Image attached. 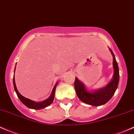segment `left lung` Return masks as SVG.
Listing matches in <instances>:
<instances>
[{
    "instance_id": "obj_1",
    "label": "left lung",
    "mask_w": 134,
    "mask_h": 134,
    "mask_svg": "<svg viewBox=\"0 0 134 134\" xmlns=\"http://www.w3.org/2000/svg\"><path fill=\"white\" fill-rule=\"evenodd\" d=\"M113 57V69L114 74L111 81L104 87L101 88L88 90L85 86L81 81L76 77L74 81V88L76 90V94L81 101L93 105V106H99L107 103L112 98L118 88L119 80H120V74H119V68L118 63L116 60L115 56L109 48Z\"/></svg>"
}]
</instances>
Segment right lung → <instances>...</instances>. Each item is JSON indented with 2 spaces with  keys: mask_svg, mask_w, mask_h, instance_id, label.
Masks as SVG:
<instances>
[{
  "mask_svg": "<svg viewBox=\"0 0 134 134\" xmlns=\"http://www.w3.org/2000/svg\"><path fill=\"white\" fill-rule=\"evenodd\" d=\"M15 69H15H14V71H15ZM57 84H58V81H57V83L55 84V86H54L52 92H51V95L49 96V98L44 100L41 101V102H36V101L32 100L29 99V98L25 97H23V95H21V94L19 93V92L18 91V90L16 88V86L15 80H14V76H13V85H14V90H15L16 93L18 97L19 98L20 101H21L25 105H26L27 108L30 109H42L46 108L47 106H48V105H49L50 104H52V102H53L54 97H55V90L56 87H57Z\"/></svg>",
  "mask_w": 134,
  "mask_h": 134,
  "instance_id": "right-lung-1",
  "label": "right lung"
}]
</instances>
